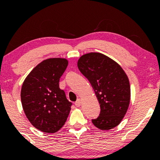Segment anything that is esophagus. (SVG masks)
I'll return each mask as SVG.
<instances>
[{
    "label": "esophagus",
    "mask_w": 160,
    "mask_h": 160,
    "mask_svg": "<svg viewBox=\"0 0 160 160\" xmlns=\"http://www.w3.org/2000/svg\"><path fill=\"white\" fill-rule=\"evenodd\" d=\"M81 100H80V99H78V100H77V102H75V105L77 106V107H80V105H81Z\"/></svg>",
    "instance_id": "esophagus-1"
}]
</instances>
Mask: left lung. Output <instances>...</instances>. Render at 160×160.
I'll use <instances>...</instances> for the list:
<instances>
[{
  "label": "left lung",
  "instance_id": "obj_1",
  "mask_svg": "<svg viewBox=\"0 0 160 160\" xmlns=\"http://www.w3.org/2000/svg\"><path fill=\"white\" fill-rule=\"evenodd\" d=\"M78 68L90 82L101 112L92 120L95 127L110 130L118 126L128 111L131 98L129 80L122 67L105 55L89 52L78 61Z\"/></svg>",
  "mask_w": 160,
  "mask_h": 160
}]
</instances>
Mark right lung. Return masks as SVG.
<instances>
[{"instance_id": "right-lung-1", "label": "right lung", "mask_w": 160, "mask_h": 160, "mask_svg": "<svg viewBox=\"0 0 160 160\" xmlns=\"http://www.w3.org/2000/svg\"><path fill=\"white\" fill-rule=\"evenodd\" d=\"M68 65L65 58H47L34 67L23 82V111L32 126L43 132H58L71 111L72 103L58 83Z\"/></svg>"}]
</instances>
